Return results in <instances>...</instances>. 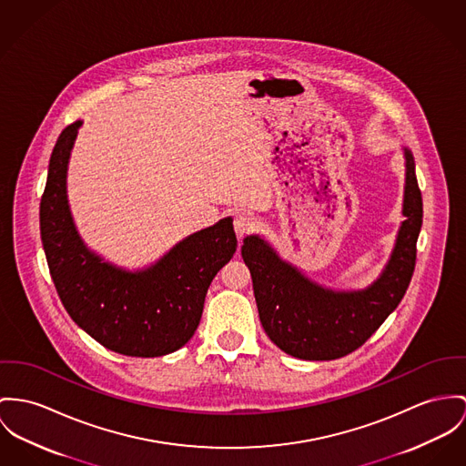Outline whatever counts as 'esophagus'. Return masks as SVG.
I'll return each mask as SVG.
<instances>
[{
	"label": "esophagus",
	"instance_id": "1",
	"mask_svg": "<svg viewBox=\"0 0 466 466\" xmlns=\"http://www.w3.org/2000/svg\"><path fill=\"white\" fill-rule=\"evenodd\" d=\"M255 228V221L250 215L247 213H241V215L236 216L234 219V230L238 234V238H245L247 234H250L251 230Z\"/></svg>",
	"mask_w": 466,
	"mask_h": 466
}]
</instances>
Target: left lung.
<instances>
[{
    "mask_svg": "<svg viewBox=\"0 0 466 466\" xmlns=\"http://www.w3.org/2000/svg\"><path fill=\"white\" fill-rule=\"evenodd\" d=\"M402 216L394 250L381 275L360 290L319 286L284 260L260 236L243 239L258 318L268 337L287 355L301 360L346 357L383 324L410 286L422 227V195L415 161L406 147Z\"/></svg>",
    "mask_w": 466,
    "mask_h": 466,
    "instance_id": "obj_1",
    "label": "left lung"
}]
</instances>
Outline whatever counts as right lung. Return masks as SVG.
I'll list each match as a JSON object with an SVG mask.
<instances>
[{"label": "right lung", "mask_w": 466, "mask_h": 466, "mask_svg": "<svg viewBox=\"0 0 466 466\" xmlns=\"http://www.w3.org/2000/svg\"><path fill=\"white\" fill-rule=\"evenodd\" d=\"M81 120L53 148L40 200V238L51 279L72 321L106 350L126 357H163L195 333L208 289L232 258V218L179 241L159 260L129 271L90 250L72 219L67 170Z\"/></svg>", "instance_id": "1"}]
</instances>
